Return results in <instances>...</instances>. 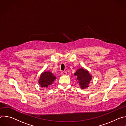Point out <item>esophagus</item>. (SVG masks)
Masks as SVG:
<instances>
[{"label":"esophagus","instance_id":"esophagus-1","mask_svg":"<svg viewBox=\"0 0 126 126\" xmlns=\"http://www.w3.org/2000/svg\"><path fill=\"white\" fill-rule=\"evenodd\" d=\"M62 74L63 75H66L67 74V73L66 72H65V71H63L62 72Z\"/></svg>","mask_w":126,"mask_h":126}]
</instances>
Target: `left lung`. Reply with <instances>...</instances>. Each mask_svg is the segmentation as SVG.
Returning <instances> with one entry per match:
<instances>
[{"label":"left lung","instance_id":"left-lung-1","mask_svg":"<svg viewBox=\"0 0 126 126\" xmlns=\"http://www.w3.org/2000/svg\"><path fill=\"white\" fill-rule=\"evenodd\" d=\"M77 76V80L81 89H85L89 87V84L92 79V76L90 74L89 72L82 68L77 70L74 74Z\"/></svg>","mask_w":126,"mask_h":126}]
</instances>
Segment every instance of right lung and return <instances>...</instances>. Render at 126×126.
<instances>
[{
    "instance_id": "add662e5",
    "label": "right lung",
    "mask_w": 126,
    "mask_h": 126,
    "mask_svg": "<svg viewBox=\"0 0 126 126\" xmlns=\"http://www.w3.org/2000/svg\"><path fill=\"white\" fill-rule=\"evenodd\" d=\"M56 79V77L50 72H44L41 74L38 82L42 87L47 88L53 83Z\"/></svg>"
}]
</instances>
